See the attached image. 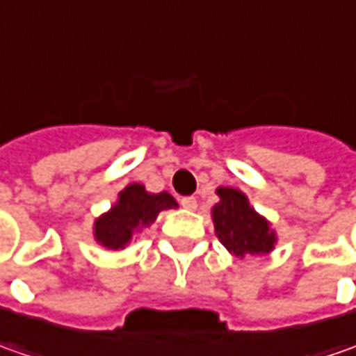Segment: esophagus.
I'll return each instance as SVG.
<instances>
[{"mask_svg":"<svg viewBox=\"0 0 356 356\" xmlns=\"http://www.w3.org/2000/svg\"><path fill=\"white\" fill-rule=\"evenodd\" d=\"M182 208H186V210H190V212H194L196 208H198V200L194 198V196H186V198H182Z\"/></svg>","mask_w":356,"mask_h":356,"instance_id":"obj_1","label":"esophagus"}]
</instances>
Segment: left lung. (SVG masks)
I'll return each instance as SVG.
<instances>
[{
    "instance_id": "8db88e82",
    "label": "left lung",
    "mask_w": 356,
    "mask_h": 356,
    "mask_svg": "<svg viewBox=\"0 0 356 356\" xmlns=\"http://www.w3.org/2000/svg\"><path fill=\"white\" fill-rule=\"evenodd\" d=\"M220 202L213 204V232L220 243L236 257H261L275 250L277 232L266 216L257 212L250 198L232 186L216 190Z\"/></svg>"
}]
</instances>
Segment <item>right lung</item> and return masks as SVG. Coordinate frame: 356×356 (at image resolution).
I'll list each match as a JSON object with an SVG mask.
<instances>
[{"label":"right lung","mask_w":356,"mask_h":356,"mask_svg":"<svg viewBox=\"0 0 356 356\" xmlns=\"http://www.w3.org/2000/svg\"><path fill=\"white\" fill-rule=\"evenodd\" d=\"M178 208V202L168 192H148L144 184L132 182L118 192L117 202L95 218L92 236L104 250H124L134 236L156 222L158 213Z\"/></svg>","instance_id":"right-lung-1"}]
</instances>
